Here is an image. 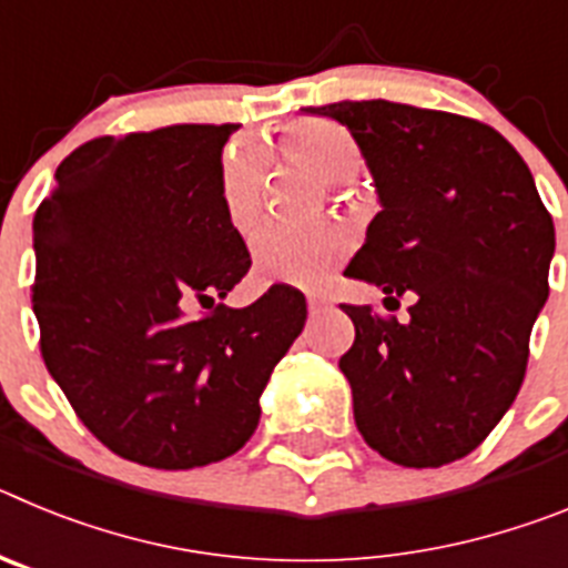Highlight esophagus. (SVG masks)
Listing matches in <instances>:
<instances>
[{
  "mask_svg": "<svg viewBox=\"0 0 568 568\" xmlns=\"http://www.w3.org/2000/svg\"><path fill=\"white\" fill-rule=\"evenodd\" d=\"M307 304H310V313H313V315H318L321 310L327 307V301L321 298L318 293H310V295H307Z\"/></svg>",
  "mask_w": 568,
  "mask_h": 568,
  "instance_id": "34e87169",
  "label": "esophagus"
}]
</instances>
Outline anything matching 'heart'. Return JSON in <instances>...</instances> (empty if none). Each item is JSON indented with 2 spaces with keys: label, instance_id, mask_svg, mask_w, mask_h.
Here are the masks:
<instances>
[{
  "label": "heart",
  "instance_id": "1",
  "mask_svg": "<svg viewBox=\"0 0 568 568\" xmlns=\"http://www.w3.org/2000/svg\"><path fill=\"white\" fill-rule=\"evenodd\" d=\"M281 153L327 184L355 182L364 168V155L353 135L329 119H301L287 124L281 133ZM261 179H264V153L258 144L235 142L224 150L219 190L230 222L239 230L253 227L258 219ZM346 247L349 239L335 224H315V227L264 224L253 239V258L255 270L267 281L313 284L346 253Z\"/></svg>",
  "mask_w": 568,
  "mask_h": 568
}]
</instances>
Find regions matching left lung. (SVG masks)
Instances as JSON below:
<instances>
[{
    "label": "left lung",
    "instance_id": "left-lung-1",
    "mask_svg": "<svg viewBox=\"0 0 568 568\" xmlns=\"http://www.w3.org/2000/svg\"><path fill=\"white\" fill-rule=\"evenodd\" d=\"M307 110L353 133L384 207L344 275L398 307L415 293L406 324L341 304L355 324L338 361L355 426L393 464H453L484 444L524 384L549 295V210L489 124L386 99Z\"/></svg>",
    "mask_w": 568,
    "mask_h": 568
}]
</instances>
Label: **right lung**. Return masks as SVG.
Instances as JSON below:
<instances>
[{"label":"right lung","instance_id":"add662e5","mask_svg":"<svg viewBox=\"0 0 568 568\" xmlns=\"http://www.w3.org/2000/svg\"><path fill=\"white\" fill-rule=\"evenodd\" d=\"M233 130L93 139L59 164L33 219L44 366L110 453L153 469L239 453L307 321L304 293L287 284L250 307L219 304L253 264L219 190ZM193 303L211 313L187 316Z\"/></svg>","mask_w":568,"mask_h":568}]
</instances>
